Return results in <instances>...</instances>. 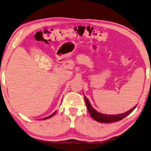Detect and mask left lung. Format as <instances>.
Wrapping results in <instances>:
<instances>
[{"mask_svg": "<svg viewBox=\"0 0 151 151\" xmlns=\"http://www.w3.org/2000/svg\"><path fill=\"white\" fill-rule=\"evenodd\" d=\"M84 99H85V101L86 104V107L88 108V111L89 113V114H90V115L91 116V117L94 119L96 121H98V122H100V123H113V122H116V121H120L125 117H126L127 116L129 115L130 113L133 112V111L137 107V105H135L133 108H132L131 109L128 111H127L126 113H121V114L106 115V114H104V113L97 112L96 109H93V107L91 106V104L89 103L88 99H87V97L85 96H84Z\"/></svg>", "mask_w": 151, "mask_h": 151, "instance_id": "left-lung-1", "label": "left lung"}]
</instances>
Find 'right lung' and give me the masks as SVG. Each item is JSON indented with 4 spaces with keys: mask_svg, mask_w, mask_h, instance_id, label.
Instances as JSON below:
<instances>
[{
    "mask_svg": "<svg viewBox=\"0 0 151 151\" xmlns=\"http://www.w3.org/2000/svg\"><path fill=\"white\" fill-rule=\"evenodd\" d=\"M55 113H56V111H55L54 113H52V115H49L48 117H45V118H43V119H43V120H46V119H49V118H50V117H52V116H54V115L55 114Z\"/></svg>",
    "mask_w": 151,
    "mask_h": 151,
    "instance_id": "1",
    "label": "right lung"
}]
</instances>
